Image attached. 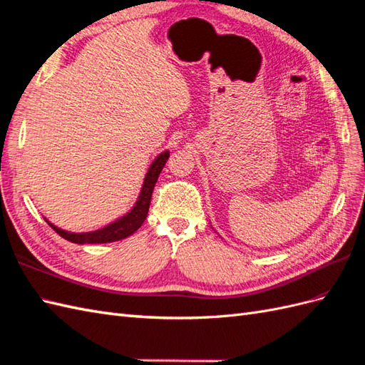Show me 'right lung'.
<instances>
[{"mask_svg": "<svg viewBox=\"0 0 365 365\" xmlns=\"http://www.w3.org/2000/svg\"><path fill=\"white\" fill-rule=\"evenodd\" d=\"M168 157H170V153H163L153 162L151 168H149V171L145 177V183H143L142 192H140L137 205L133 208V211L128 214V216L121 217L114 223H110V225L106 228L92 231V232H83V235L63 231L57 227H53L52 223H49V225L55 232H57V235H60L63 239H66L69 242H73V244H108V242H115L130 236L133 232H135L140 227H142V223L148 216L149 203H151L155 182L158 179V174H160L163 170Z\"/></svg>", "mask_w": 365, "mask_h": 365, "instance_id": "1", "label": "right lung"}]
</instances>
